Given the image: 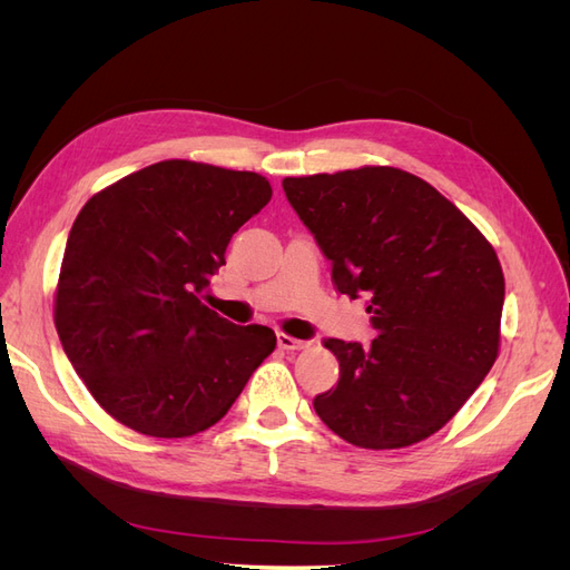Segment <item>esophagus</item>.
<instances>
[{
  "mask_svg": "<svg viewBox=\"0 0 570 570\" xmlns=\"http://www.w3.org/2000/svg\"><path fill=\"white\" fill-rule=\"evenodd\" d=\"M278 347L287 350V352H295V350H304L306 342L292 337V335H285V333H278Z\"/></svg>",
  "mask_w": 570,
  "mask_h": 570,
  "instance_id": "obj_1",
  "label": "esophagus"
}]
</instances>
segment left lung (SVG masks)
<instances>
[{
	"instance_id": "obj_1",
	"label": "left lung",
	"mask_w": 570,
	"mask_h": 570,
	"mask_svg": "<svg viewBox=\"0 0 570 570\" xmlns=\"http://www.w3.org/2000/svg\"><path fill=\"white\" fill-rule=\"evenodd\" d=\"M292 209L331 258L337 292L368 299L375 340H325L337 387L314 409L361 450L430 438L499 356L504 273L494 247L438 189L392 166L285 178Z\"/></svg>"
}]
</instances>
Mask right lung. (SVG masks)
I'll return each instance as SVG.
<instances>
[{
    "instance_id": "add662e5",
    "label": "right lung",
    "mask_w": 570,
    "mask_h": 570,
    "mask_svg": "<svg viewBox=\"0 0 570 570\" xmlns=\"http://www.w3.org/2000/svg\"><path fill=\"white\" fill-rule=\"evenodd\" d=\"M252 170L168 159L92 195L68 235L55 325L85 387L149 438H189L226 416L275 350L199 295L239 226L271 202Z\"/></svg>"
}]
</instances>
